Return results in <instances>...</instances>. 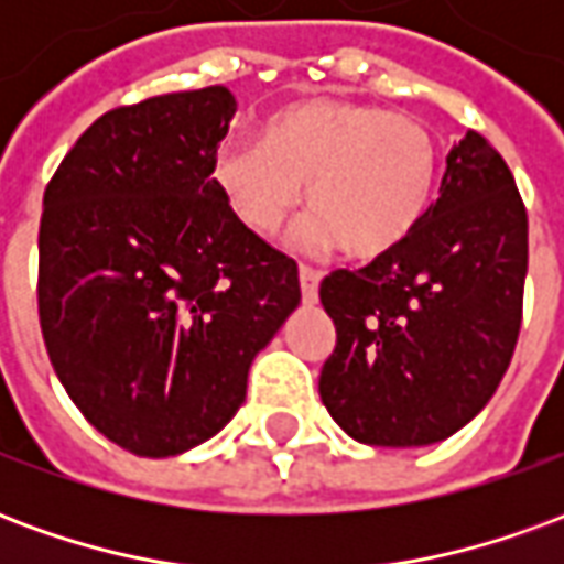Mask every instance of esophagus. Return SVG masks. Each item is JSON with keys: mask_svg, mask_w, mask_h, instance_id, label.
Here are the masks:
<instances>
[{"mask_svg": "<svg viewBox=\"0 0 564 564\" xmlns=\"http://www.w3.org/2000/svg\"><path fill=\"white\" fill-rule=\"evenodd\" d=\"M319 274L317 269H311V265H302L299 269V283H302V295H305V302H317V286H319Z\"/></svg>", "mask_w": 564, "mask_h": 564, "instance_id": "34e87169", "label": "esophagus"}]
</instances>
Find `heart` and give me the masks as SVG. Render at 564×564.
<instances>
[{"label":"heart","instance_id":"heart-1","mask_svg":"<svg viewBox=\"0 0 564 564\" xmlns=\"http://www.w3.org/2000/svg\"><path fill=\"white\" fill-rule=\"evenodd\" d=\"M210 177L253 235L278 232L307 186V208L317 217L299 229V245H338L350 259H378L404 245L425 217L437 144L414 117L307 99L271 115L262 144H223Z\"/></svg>","mask_w":564,"mask_h":564}]
</instances>
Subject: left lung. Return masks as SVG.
<instances>
[{"label":"left lung","mask_w":564,"mask_h":564,"mask_svg":"<svg viewBox=\"0 0 564 564\" xmlns=\"http://www.w3.org/2000/svg\"><path fill=\"white\" fill-rule=\"evenodd\" d=\"M529 217L508 162L465 132L414 235L366 269L332 271L319 302L335 350L319 399L368 447H425L492 399L520 338Z\"/></svg>","instance_id":"obj_1"}]
</instances>
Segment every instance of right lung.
Masks as SVG:
<instances>
[{
  "label": "right lung",
  "instance_id": "1",
  "mask_svg": "<svg viewBox=\"0 0 564 564\" xmlns=\"http://www.w3.org/2000/svg\"><path fill=\"white\" fill-rule=\"evenodd\" d=\"M235 108L226 87L115 108L44 189V347L80 414L135 456L217 435L302 302L299 265L241 226L210 177Z\"/></svg>",
  "mask_w": 564,
  "mask_h": 564
}]
</instances>
